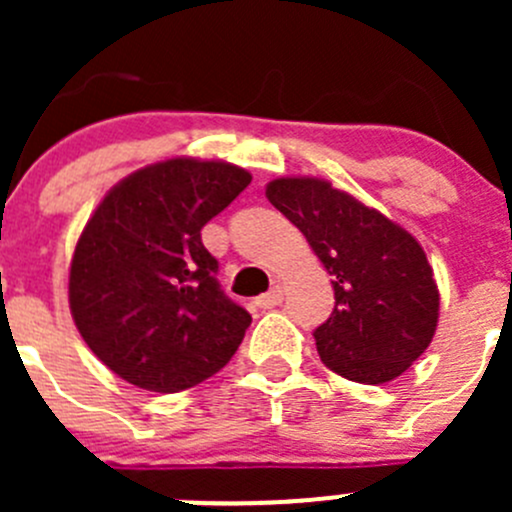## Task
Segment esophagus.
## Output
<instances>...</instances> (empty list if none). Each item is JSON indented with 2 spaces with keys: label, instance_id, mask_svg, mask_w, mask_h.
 <instances>
[{
  "label": "esophagus",
  "instance_id": "34e87169",
  "mask_svg": "<svg viewBox=\"0 0 512 512\" xmlns=\"http://www.w3.org/2000/svg\"><path fill=\"white\" fill-rule=\"evenodd\" d=\"M282 297H285V289H282L280 285H275L267 294H260V297L255 299V304L260 309H272L282 302Z\"/></svg>",
  "mask_w": 512,
  "mask_h": 512
}]
</instances>
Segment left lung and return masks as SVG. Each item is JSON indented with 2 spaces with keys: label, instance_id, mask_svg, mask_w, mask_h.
Segmentation results:
<instances>
[{
  "label": "left lung",
  "instance_id": "obj_1",
  "mask_svg": "<svg viewBox=\"0 0 512 512\" xmlns=\"http://www.w3.org/2000/svg\"><path fill=\"white\" fill-rule=\"evenodd\" d=\"M265 193L332 275L334 312L314 329L324 364L359 384L404 374L438 324V287L416 237L327 180L277 178Z\"/></svg>",
  "mask_w": 512,
  "mask_h": 512
}]
</instances>
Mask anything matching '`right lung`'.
<instances>
[{
    "label": "right lung",
    "mask_w": 512,
    "mask_h": 512,
    "mask_svg": "<svg viewBox=\"0 0 512 512\" xmlns=\"http://www.w3.org/2000/svg\"><path fill=\"white\" fill-rule=\"evenodd\" d=\"M250 180L223 160L170 158L113 185L86 223L71 257V317L128 384L175 394L240 347L252 317L220 289L200 230Z\"/></svg>",
    "instance_id": "obj_1"
}]
</instances>
